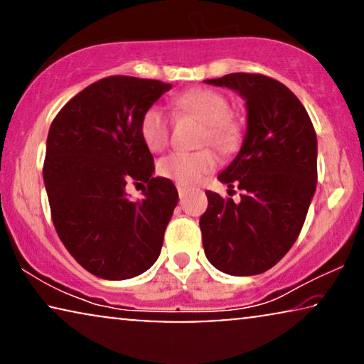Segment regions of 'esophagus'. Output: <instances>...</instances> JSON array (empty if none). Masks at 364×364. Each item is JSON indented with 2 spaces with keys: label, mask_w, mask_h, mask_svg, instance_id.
<instances>
[{
  "label": "esophagus",
  "mask_w": 364,
  "mask_h": 364,
  "mask_svg": "<svg viewBox=\"0 0 364 364\" xmlns=\"http://www.w3.org/2000/svg\"><path fill=\"white\" fill-rule=\"evenodd\" d=\"M177 191H178V196L183 197V193L187 192V186H182V183H177Z\"/></svg>",
  "instance_id": "obj_1"
}]
</instances>
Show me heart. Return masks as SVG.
<instances>
[{"instance_id": "b5f03b06", "label": "heart", "mask_w": 364, "mask_h": 364, "mask_svg": "<svg viewBox=\"0 0 364 364\" xmlns=\"http://www.w3.org/2000/svg\"><path fill=\"white\" fill-rule=\"evenodd\" d=\"M176 106L207 124L202 144L210 142L218 149H227L235 142L237 129L230 121V102L220 92L203 87L192 89L176 99ZM141 136L151 151H162L167 146L171 139V119L161 107L152 106L144 112ZM215 167L217 156L210 149H203L197 152H171L159 161L157 171L162 177L173 182L192 186L215 171Z\"/></svg>"}]
</instances>
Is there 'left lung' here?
<instances>
[{
    "mask_svg": "<svg viewBox=\"0 0 364 364\" xmlns=\"http://www.w3.org/2000/svg\"><path fill=\"white\" fill-rule=\"evenodd\" d=\"M205 82L245 99L247 132L237 157L218 173L243 192L240 202L205 192L208 207L198 222L203 250L227 275H258L300 235L316 188V134L300 99L277 79L232 73Z\"/></svg>",
    "mask_w": 364,
    "mask_h": 364,
    "instance_id": "obj_1",
    "label": "left lung"
}]
</instances>
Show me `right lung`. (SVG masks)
Returning <instances> with one entry per match:
<instances>
[{
  "label": "right lung",
  "instance_id": "add662e5",
  "mask_svg": "<svg viewBox=\"0 0 364 364\" xmlns=\"http://www.w3.org/2000/svg\"><path fill=\"white\" fill-rule=\"evenodd\" d=\"M171 87L104 77L74 96L49 127L43 178L54 228L79 265L104 280L141 275L161 255L178 193L172 181L152 176L141 121ZM129 180L148 183L141 201L127 197Z\"/></svg>",
  "mask_w": 364,
  "mask_h": 364
}]
</instances>
